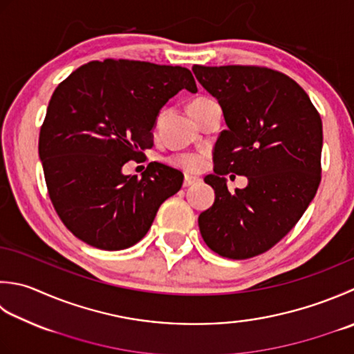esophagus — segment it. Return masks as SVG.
<instances>
[{"label": "esophagus", "mask_w": 354, "mask_h": 354, "mask_svg": "<svg viewBox=\"0 0 354 354\" xmlns=\"http://www.w3.org/2000/svg\"><path fill=\"white\" fill-rule=\"evenodd\" d=\"M198 183H199V178H196V176H189V175H185L183 185H184V187H190V185H195V184H198Z\"/></svg>", "instance_id": "1"}]
</instances>
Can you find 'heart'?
<instances>
[{
	"mask_svg": "<svg viewBox=\"0 0 354 354\" xmlns=\"http://www.w3.org/2000/svg\"><path fill=\"white\" fill-rule=\"evenodd\" d=\"M209 98H196L189 104V112L193 115L198 107L203 106ZM169 164L175 165V167L181 169L189 173H196L204 169L205 165V153L204 151H183V153H175L169 156Z\"/></svg>",
	"mask_w": 354,
	"mask_h": 354,
	"instance_id": "b5f03b06",
	"label": "heart"
}]
</instances>
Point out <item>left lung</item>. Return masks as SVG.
Segmentation results:
<instances>
[{
    "label": "left lung",
    "instance_id": "8db88e82",
    "mask_svg": "<svg viewBox=\"0 0 354 354\" xmlns=\"http://www.w3.org/2000/svg\"><path fill=\"white\" fill-rule=\"evenodd\" d=\"M223 109L227 130L214 145L216 193L198 224L209 248L223 258L248 259L286 236L307 210L321 183L322 120L308 95L286 73L261 66H193ZM249 178L228 192L223 176Z\"/></svg>",
    "mask_w": 354,
    "mask_h": 354
}]
</instances>
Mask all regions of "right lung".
Returning <instances> with one entry per match:
<instances>
[{
  "label": "right lung",
  "mask_w": 354,
  "mask_h": 354,
  "mask_svg": "<svg viewBox=\"0 0 354 354\" xmlns=\"http://www.w3.org/2000/svg\"><path fill=\"white\" fill-rule=\"evenodd\" d=\"M181 88L198 90L189 68L115 58L87 62L55 88L38 151L48 198L76 238L101 250L135 245L181 189L183 173L161 162L122 175L153 147L158 112Z\"/></svg>",
  "instance_id": "obj_1"
}]
</instances>
